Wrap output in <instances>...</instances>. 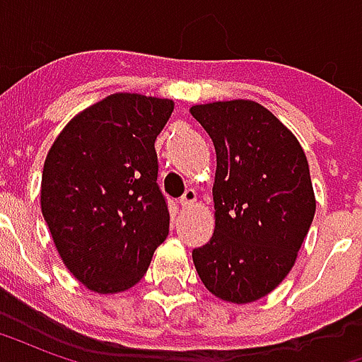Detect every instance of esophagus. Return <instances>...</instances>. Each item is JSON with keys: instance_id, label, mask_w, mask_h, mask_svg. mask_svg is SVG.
Here are the masks:
<instances>
[{"instance_id": "1", "label": "esophagus", "mask_w": 362, "mask_h": 362, "mask_svg": "<svg viewBox=\"0 0 362 362\" xmlns=\"http://www.w3.org/2000/svg\"><path fill=\"white\" fill-rule=\"evenodd\" d=\"M196 199H197L196 192H194V189H186V192H184V196L180 197V205L184 207V209H189L192 205L196 204Z\"/></svg>"}]
</instances>
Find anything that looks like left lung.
I'll return each mask as SVG.
<instances>
[{
  "label": "left lung",
  "mask_w": 362,
  "mask_h": 362,
  "mask_svg": "<svg viewBox=\"0 0 362 362\" xmlns=\"http://www.w3.org/2000/svg\"><path fill=\"white\" fill-rule=\"evenodd\" d=\"M217 153L215 230L192 252L205 288L235 304L272 293L293 269L316 213L304 149L279 118L254 100L196 104Z\"/></svg>",
  "instance_id": "1"
}]
</instances>
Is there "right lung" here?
Instances as JSON below:
<instances>
[{"instance_id":"right-lung-1","label":"right lung","mask_w":362,"mask_h":362,"mask_svg":"<svg viewBox=\"0 0 362 362\" xmlns=\"http://www.w3.org/2000/svg\"><path fill=\"white\" fill-rule=\"evenodd\" d=\"M174 103L114 93L67 122L46 155L40 207L59 258L89 291L143 279L170 225L155 139Z\"/></svg>"}]
</instances>
